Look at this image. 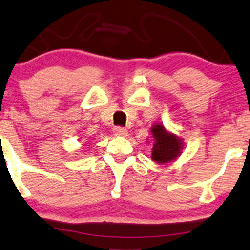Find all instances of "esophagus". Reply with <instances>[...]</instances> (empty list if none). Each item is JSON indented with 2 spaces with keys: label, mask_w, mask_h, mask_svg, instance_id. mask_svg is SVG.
Listing matches in <instances>:
<instances>
[{
  "label": "esophagus",
  "mask_w": 250,
  "mask_h": 250,
  "mask_svg": "<svg viewBox=\"0 0 250 250\" xmlns=\"http://www.w3.org/2000/svg\"><path fill=\"white\" fill-rule=\"evenodd\" d=\"M112 131H114V134L116 136H127V134H128L127 129H125V128H122V127H115Z\"/></svg>",
  "instance_id": "34e87169"
}]
</instances>
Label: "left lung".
<instances>
[{
    "label": "left lung",
    "mask_w": 250,
    "mask_h": 250,
    "mask_svg": "<svg viewBox=\"0 0 250 250\" xmlns=\"http://www.w3.org/2000/svg\"><path fill=\"white\" fill-rule=\"evenodd\" d=\"M153 135L152 160L159 164H167L175 160L184 147L183 140L175 134L169 133L161 123H155L150 128Z\"/></svg>",
    "instance_id": "obj_1"
}]
</instances>
